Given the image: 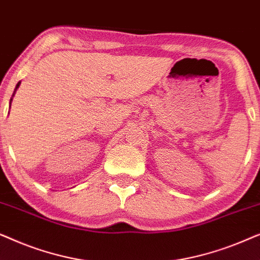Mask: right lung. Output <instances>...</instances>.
<instances>
[{
	"label": "right lung",
	"mask_w": 260,
	"mask_h": 260,
	"mask_svg": "<svg viewBox=\"0 0 260 260\" xmlns=\"http://www.w3.org/2000/svg\"><path fill=\"white\" fill-rule=\"evenodd\" d=\"M20 84H21V81H19V83H17V85H16V87H15V91H14V93H13V95L15 94V92H16V90L17 88H19V86H20ZM13 99V98H12ZM12 99H10V104H12Z\"/></svg>",
	"instance_id": "1"
}]
</instances>
